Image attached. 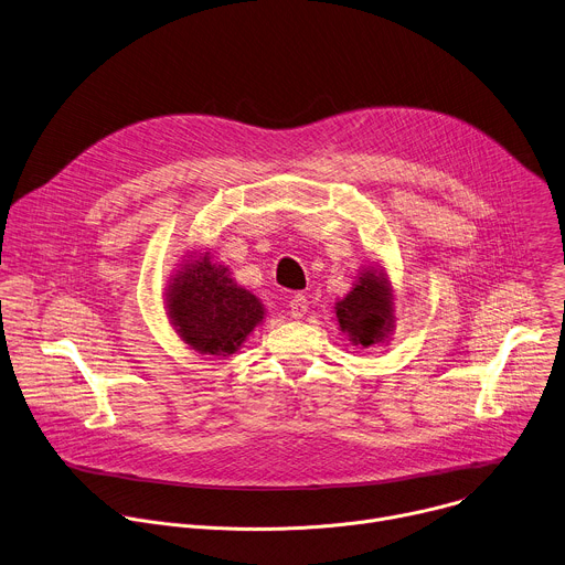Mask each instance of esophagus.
Listing matches in <instances>:
<instances>
[{"mask_svg": "<svg viewBox=\"0 0 565 565\" xmlns=\"http://www.w3.org/2000/svg\"><path fill=\"white\" fill-rule=\"evenodd\" d=\"M307 309H309V300H307L302 294L291 296V300H289V313H291L294 318H302V316L307 313Z\"/></svg>", "mask_w": 565, "mask_h": 565, "instance_id": "esophagus-1", "label": "esophagus"}]
</instances>
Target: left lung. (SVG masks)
I'll return each mask as SVG.
<instances>
[{"mask_svg": "<svg viewBox=\"0 0 565 565\" xmlns=\"http://www.w3.org/2000/svg\"><path fill=\"white\" fill-rule=\"evenodd\" d=\"M392 287L383 271L367 269L354 289L335 302V318L356 345L370 348L381 343L394 329Z\"/></svg>", "mask_w": 565, "mask_h": 565, "instance_id": "obj_1", "label": "left lung"}]
</instances>
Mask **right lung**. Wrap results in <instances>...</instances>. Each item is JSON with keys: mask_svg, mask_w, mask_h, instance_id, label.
I'll return each mask as SVG.
<instances>
[{"mask_svg": "<svg viewBox=\"0 0 565 565\" xmlns=\"http://www.w3.org/2000/svg\"><path fill=\"white\" fill-rule=\"evenodd\" d=\"M167 309L182 341L200 352L230 356L263 320V302L238 287L224 265L209 254L189 260L175 274L167 294Z\"/></svg>", "mask_w": 565, "mask_h": 565, "instance_id": "add662e5", "label": "right lung"}]
</instances>
